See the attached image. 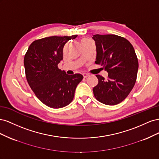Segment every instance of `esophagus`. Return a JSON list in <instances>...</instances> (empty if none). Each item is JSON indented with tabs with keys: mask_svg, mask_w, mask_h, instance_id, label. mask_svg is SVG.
Segmentation results:
<instances>
[{
	"mask_svg": "<svg viewBox=\"0 0 159 159\" xmlns=\"http://www.w3.org/2000/svg\"><path fill=\"white\" fill-rule=\"evenodd\" d=\"M83 76H84V78H88V77L89 76V74H83Z\"/></svg>",
	"mask_w": 159,
	"mask_h": 159,
	"instance_id": "1",
	"label": "esophagus"
}]
</instances>
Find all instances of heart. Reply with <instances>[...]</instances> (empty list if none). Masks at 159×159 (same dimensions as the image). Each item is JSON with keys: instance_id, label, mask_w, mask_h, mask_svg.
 <instances>
[{"instance_id": "heart-1", "label": "heart", "mask_w": 159, "mask_h": 159, "mask_svg": "<svg viewBox=\"0 0 159 159\" xmlns=\"http://www.w3.org/2000/svg\"><path fill=\"white\" fill-rule=\"evenodd\" d=\"M83 42H89V41L88 40H87V39H85V40H83Z\"/></svg>"}]
</instances>
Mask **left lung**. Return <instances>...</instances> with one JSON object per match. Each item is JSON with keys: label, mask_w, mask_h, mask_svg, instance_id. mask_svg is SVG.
<instances>
[{"label": "left lung", "mask_w": 159, "mask_h": 159, "mask_svg": "<svg viewBox=\"0 0 159 159\" xmlns=\"http://www.w3.org/2000/svg\"><path fill=\"white\" fill-rule=\"evenodd\" d=\"M95 64L108 72L107 79L96 75L98 84L93 88L95 98L108 105L122 102L136 82L139 62L134 48L129 40L115 34H95Z\"/></svg>", "instance_id": "obj_1"}]
</instances>
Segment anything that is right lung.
<instances>
[{"label": "right lung", "mask_w": 159, "mask_h": 159, "mask_svg": "<svg viewBox=\"0 0 159 159\" xmlns=\"http://www.w3.org/2000/svg\"><path fill=\"white\" fill-rule=\"evenodd\" d=\"M78 35L50 36L34 41L24 58L26 78L35 95L51 108L69 105L77 85L83 80L80 74L68 75L58 68L63 60V48Z\"/></svg>", "instance_id": "obj_1"}]
</instances>
